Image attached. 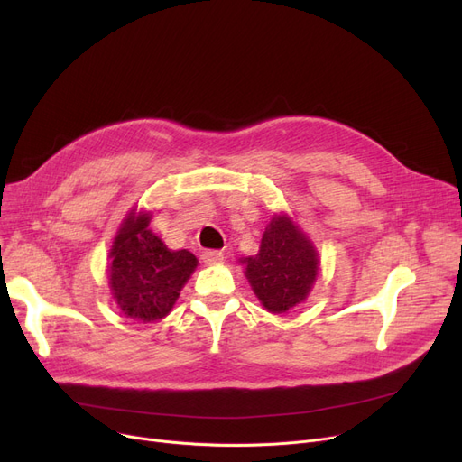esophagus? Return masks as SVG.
I'll list each match as a JSON object with an SVG mask.
<instances>
[{
    "mask_svg": "<svg viewBox=\"0 0 462 462\" xmlns=\"http://www.w3.org/2000/svg\"><path fill=\"white\" fill-rule=\"evenodd\" d=\"M202 260H204V263H208V265H211V263H218V262L223 260V253H221V251L208 249V251H204V253H202Z\"/></svg>",
    "mask_w": 462,
    "mask_h": 462,
    "instance_id": "1",
    "label": "esophagus"
}]
</instances>
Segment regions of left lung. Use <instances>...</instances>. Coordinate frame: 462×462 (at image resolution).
Listing matches in <instances>:
<instances>
[{
  "label": "left lung",
  "mask_w": 462,
  "mask_h": 462,
  "mask_svg": "<svg viewBox=\"0 0 462 462\" xmlns=\"http://www.w3.org/2000/svg\"><path fill=\"white\" fill-rule=\"evenodd\" d=\"M260 303L281 314L305 301L319 275V254L288 215H273L256 256L241 260Z\"/></svg>",
  "instance_id": "obj_1"
}]
</instances>
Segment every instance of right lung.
I'll return each mask as SVG.
<instances>
[{"label":"right lung","instance_id":"1","mask_svg":"<svg viewBox=\"0 0 462 462\" xmlns=\"http://www.w3.org/2000/svg\"><path fill=\"white\" fill-rule=\"evenodd\" d=\"M150 213L133 209L110 249L108 284L121 312L155 322L172 310L183 284L199 265L187 249L170 251L150 226Z\"/></svg>","mask_w":462,"mask_h":462}]
</instances>
